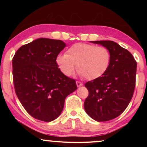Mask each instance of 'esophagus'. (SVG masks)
<instances>
[{"mask_svg": "<svg viewBox=\"0 0 147 147\" xmlns=\"http://www.w3.org/2000/svg\"><path fill=\"white\" fill-rule=\"evenodd\" d=\"M76 84H77V87H80L82 86H83V84L82 82H76Z\"/></svg>", "mask_w": 147, "mask_h": 147, "instance_id": "obj_1", "label": "esophagus"}]
</instances>
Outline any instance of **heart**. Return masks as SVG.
I'll return each mask as SVG.
<instances>
[{"label":"heart","instance_id":"obj_1","mask_svg":"<svg viewBox=\"0 0 147 147\" xmlns=\"http://www.w3.org/2000/svg\"><path fill=\"white\" fill-rule=\"evenodd\" d=\"M111 58L110 51L105 47L77 43L68 48L65 55H59L56 63L65 76L72 75L77 67L79 76L93 80L107 71Z\"/></svg>","mask_w":147,"mask_h":147}]
</instances>
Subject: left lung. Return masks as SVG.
I'll use <instances>...</instances> for the list:
<instances>
[{
	"mask_svg": "<svg viewBox=\"0 0 147 147\" xmlns=\"http://www.w3.org/2000/svg\"><path fill=\"white\" fill-rule=\"evenodd\" d=\"M110 51L111 63L107 71L98 79L88 82L89 94L84 109L97 122H106L120 115L132 99L137 63L126 49L112 41H92Z\"/></svg>",
	"mask_w": 147,
	"mask_h": 147,
	"instance_id": "left-lung-1",
	"label": "left lung"
}]
</instances>
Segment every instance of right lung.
I'll return each instance as SVG.
<instances>
[{"mask_svg":"<svg viewBox=\"0 0 147 147\" xmlns=\"http://www.w3.org/2000/svg\"><path fill=\"white\" fill-rule=\"evenodd\" d=\"M65 46L61 40L37 38L22 45L12 59L16 95L25 111L38 120L58 117L65 97L77 88L75 79L64 75L56 63Z\"/></svg>","mask_w":147,"mask_h":147,"instance_id":"right-lung-1","label":"right lung"}]
</instances>
